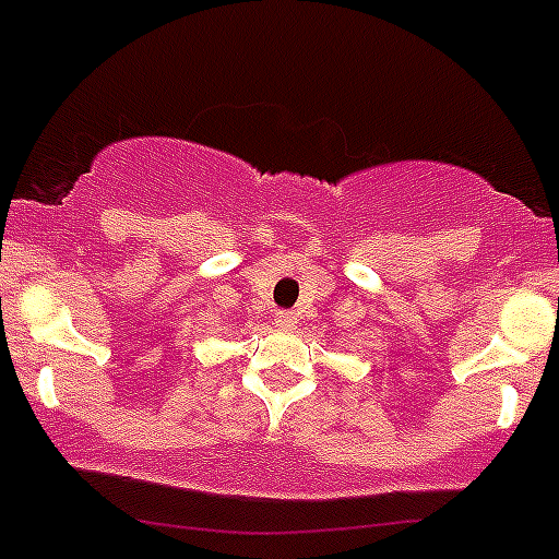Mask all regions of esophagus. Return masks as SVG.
Segmentation results:
<instances>
[{
	"label": "esophagus",
	"instance_id": "1",
	"mask_svg": "<svg viewBox=\"0 0 559 559\" xmlns=\"http://www.w3.org/2000/svg\"><path fill=\"white\" fill-rule=\"evenodd\" d=\"M274 324L283 326V330H294V326H296V313H294V310H276V313H274Z\"/></svg>",
	"mask_w": 559,
	"mask_h": 559
}]
</instances>
